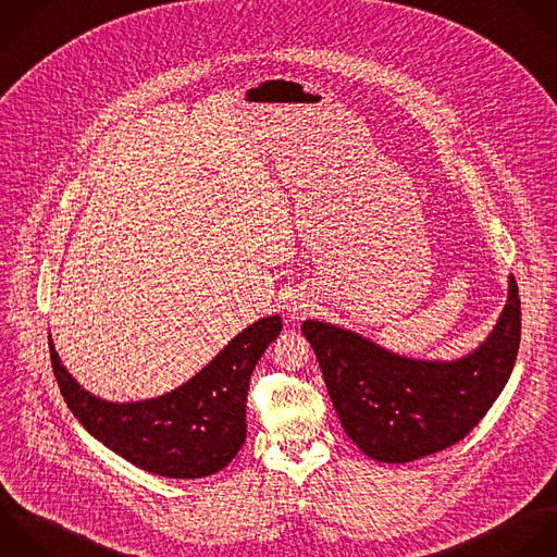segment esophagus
<instances>
[{"label":"esophagus","instance_id":"1","mask_svg":"<svg viewBox=\"0 0 557 557\" xmlns=\"http://www.w3.org/2000/svg\"><path fill=\"white\" fill-rule=\"evenodd\" d=\"M288 312L293 314V319L297 317H304L306 312H308V304H304V301H290V306H288Z\"/></svg>","mask_w":557,"mask_h":557}]
</instances>
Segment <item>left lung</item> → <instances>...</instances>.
I'll return each instance as SVG.
<instances>
[{
	"label": "left lung",
	"instance_id": "1",
	"mask_svg": "<svg viewBox=\"0 0 557 557\" xmlns=\"http://www.w3.org/2000/svg\"><path fill=\"white\" fill-rule=\"evenodd\" d=\"M301 332L347 436L369 458L404 465L460 443L502 395L521 343L519 286L510 277L493 334L456 362L408 360L321 321H304Z\"/></svg>",
	"mask_w": 557,
	"mask_h": 557
}]
</instances>
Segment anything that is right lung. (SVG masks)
Wrapping results in <instances>:
<instances>
[{"label": "right lung", "instance_id": "1", "mask_svg": "<svg viewBox=\"0 0 557 557\" xmlns=\"http://www.w3.org/2000/svg\"><path fill=\"white\" fill-rule=\"evenodd\" d=\"M280 330V317L260 319L184 386L136 404H108L88 395L60 364L51 336L49 356L58 388L88 434L147 473L197 480L221 471L240 451L249 380Z\"/></svg>", "mask_w": 557, "mask_h": 557}]
</instances>
